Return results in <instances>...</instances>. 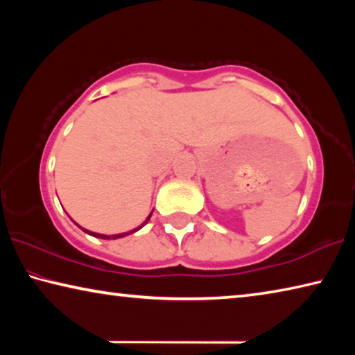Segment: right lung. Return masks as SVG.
Returning <instances> with one entry per match:
<instances>
[{"instance_id": "add662e5", "label": "right lung", "mask_w": 355, "mask_h": 355, "mask_svg": "<svg viewBox=\"0 0 355 355\" xmlns=\"http://www.w3.org/2000/svg\"><path fill=\"white\" fill-rule=\"evenodd\" d=\"M150 216H152V214H150ZM150 216H148V218H147V220L150 219ZM147 220H146V222H144V224H142V225H146V224H147ZM142 225H141V227H142ZM141 227H137V228H135V230H131V232H128V233H119V235H112V236L100 235V233H94V232H89V230H84V232H86V233H89V235H92V236H95V238H103V239H117V238L127 236V235H130V233H133V232H137V230H139V228H141Z\"/></svg>"}]
</instances>
